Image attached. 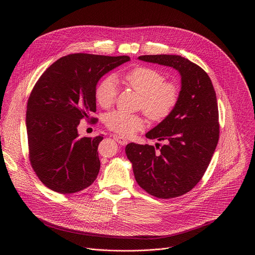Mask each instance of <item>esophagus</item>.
<instances>
[{
    "instance_id": "esophagus-1",
    "label": "esophagus",
    "mask_w": 255,
    "mask_h": 255,
    "mask_svg": "<svg viewBox=\"0 0 255 255\" xmlns=\"http://www.w3.org/2000/svg\"><path fill=\"white\" fill-rule=\"evenodd\" d=\"M113 137H114V139H115L119 144H121V145H126V144L128 143V140L125 139L124 137L120 136V135H114Z\"/></svg>"
}]
</instances>
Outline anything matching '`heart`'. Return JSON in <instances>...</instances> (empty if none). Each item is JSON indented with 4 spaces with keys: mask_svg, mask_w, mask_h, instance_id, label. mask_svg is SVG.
Returning <instances> with one entry per match:
<instances>
[{
    "mask_svg": "<svg viewBox=\"0 0 255 255\" xmlns=\"http://www.w3.org/2000/svg\"><path fill=\"white\" fill-rule=\"evenodd\" d=\"M124 83L141 96L139 106L152 121L165 119L174 109L178 101V89L171 83H165V78L157 69L148 66H137L123 76ZM117 96V82L108 76L97 86L95 97L103 108L112 106ZM108 128L126 136L143 128L142 117L114 111L106 115Z\"/></svg>",
    "mask_w": 255,
    "mask_h": 255,
    "instance_id": "1",
    "label": "heart"
}]
</instances>
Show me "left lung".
<instances>
[{
    "mask_svg": "<svg viewBox=\"0 0 255 255\" xmlns=\"http://www.w3.org/2000/svg\"><path fill=\"white\" fill-rule=\"evenodd\" d=\"M138 59L177 70L180 91L171 113L145 134L163 141L162 146L129 143L126 155L144 191L159 199L183 196L203 177L219 140L216 93L207 72L185 57L157 54Z\"/></svg>",
    "mask_w": 255,
    "mask_h": 255,
    "instance_id": "left-lung-1",
    "label": "left lung"
}]
</instances>
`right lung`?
<instances>
[{"mask_svg":"<svg viewBox=\"0 0 255 255\" xmlns=\"http://www.w3.org/2000/svg\"><path fill=\"white\" fill-rule=\"evenodd\" d=\"M129 60L126 55L69 54L52 63L34 86L26 112L29 158L50 190L72 194L96 180L103 135L80 138L78 126L96 112L100 79Z\"/></svg>","mask_w":255,"mask_h":255,"instance_id":"obj_1","label":"right lung"}]
</instances>
